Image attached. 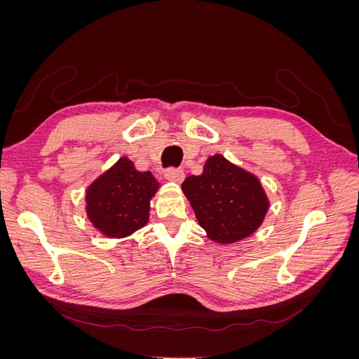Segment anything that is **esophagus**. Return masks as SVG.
Segmentation results:
<instances>
[{
    "instance_id": "obj_1",
    "label": "esophagus",
    "mask_w": 359,
    "mask_h": 359,
    "mask_svg": "<svg viewBox=\"0 0 359 359\" xmlns=\"http://www.w3.org/2000/svg\"><path fill=\"white\" fill-rule=\"evenodd\" d=\"M184 177H186V175H184V170L178 169V168H169L165 172V178L168 181H172V182H182Z\"/></svg>"
}]
</instances>
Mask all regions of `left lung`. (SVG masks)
<instances>
[{
	"label": "left lung",
	"instance_id": "obj_1",
	"mask_svg": "<svg viewBox=\"0 0 359 359\" xmlns=\"http://www.w3.org/2000/svg\"><path fill=\"white\" fill-rule=\"evenodd\" d=\"M199 224L215 243L231 244L256 232L268 211V198L262 184L223 156L205 161L201 175L182 182Z\"/></svg>",
	"mask_w": 359,
	"mask_h": 359
}]
</instances>
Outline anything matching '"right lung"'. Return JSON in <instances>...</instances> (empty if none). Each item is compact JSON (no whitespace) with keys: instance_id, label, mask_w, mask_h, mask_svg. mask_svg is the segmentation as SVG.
<instances>
[{"instance_id":"1","label":"right lung","mask_w":359,"mask_h":359,"mask_svg":"<svg viewBox=\"0 0 359 359\" xmlns=\"http://www.w3.org/2000/svg\"><path fill=\"white\" fill-rule=\"evenodd\" d=\"M160 184L121 157L86 190V215L103 235L124 238L148 223L149 201Z\"/></svg>"}]
</instances>
